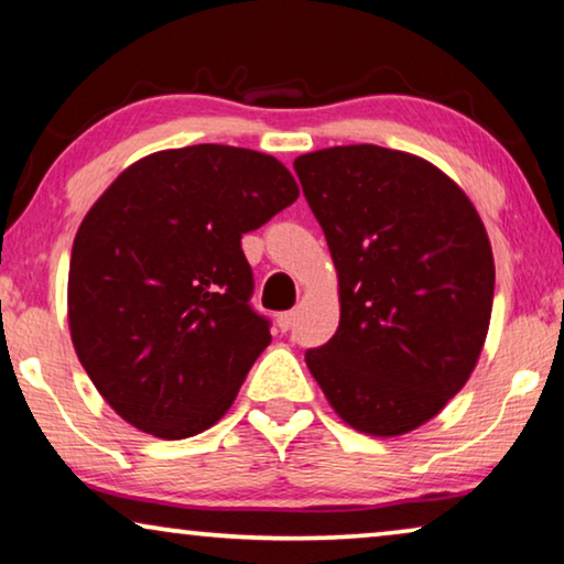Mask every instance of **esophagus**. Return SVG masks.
<instances>
[{"label": "esophagus", "instance_id": "esophagus-1", "mask_svg": "<svg viewBox=\"0 0 564 564\" xmlns=\"http://www.w3.org/2000/svg\"><path fill=\"white\" fill-rule=\"evenodd\" d=\"M276 326H280L282 334H288V330L295 326V311H284L276 315Z\"/></svg>", "mask_w": 564, "mask_h": 564}]
</instances>
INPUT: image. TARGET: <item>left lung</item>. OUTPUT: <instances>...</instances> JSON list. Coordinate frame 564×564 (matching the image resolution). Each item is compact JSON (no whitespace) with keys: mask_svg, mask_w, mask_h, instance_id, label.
I'll use <instances>...</instances> for the list:
<instances>
[{"mask_svg":"<svg viewBox=\"0 0 564 564\" xmlns=\"http://www.w3.org/2000/svg\"><path fill=\"white\" fill-rule=\"evenodd\" d=\"M338 272L341 321L305 361L361 434L419 429L473 375L496 264L480 215L434 164L382 145L295 159Z\"/></svg>","mask_w":564,"mask_h":564,"instance_id":"1","label":"left lung"}]
</instances>
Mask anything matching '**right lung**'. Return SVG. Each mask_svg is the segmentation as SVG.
I'll list each match as a JSON object with an SVG mask.
<instances>
[{
	"mask_svg": "<svg viewBox=\"0 0 564 564\" xmlns=\"http://www.w3.org/2000/svg\"><path fill=\"white\" fill-rule=\"evenodd\" d=\"M274 156L199 143L128 166L76 230L68 328L115 413L159 438L223 419L272 341L241 238L297 199Z\"/></svg>",
	"mask_w": 564,
	"mask_h": 564,
	"instance_id": "add662e5",
	"label": "right lung"
}]
</instances>
